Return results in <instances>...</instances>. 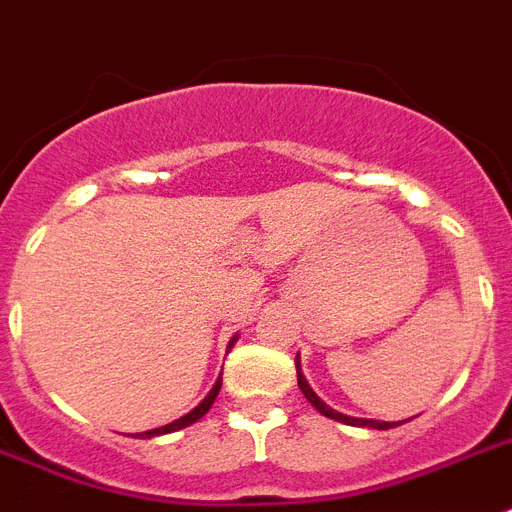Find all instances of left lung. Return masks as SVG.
Returning <instances> with one entry per match:
<instances>
[{"mask_svg":"<svg viewBox=\"0 0 512 512\" xmlns=\"http://www.w3.org/2000/svg\"><path fill=\"white\" fill-rule=\"evenodd\" d=\"M296 382H299V390L304 393V398H307L312 406H315L317 411H320L322 416H328V419H336V422L341 424H349V427H375V429H390V427H398V422H375V419H356V416H346L341 414V411L330 409L328 403L320 401V395L315 393V390L309 388L307 377L302 375V367H299V356H296Z\"/></svg>","mask_w":512,"mask_h":512,"instance_id":"obj_1","label":"left lung"}]
</instances>
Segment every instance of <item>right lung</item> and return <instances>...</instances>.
I'll return each instance as SVG.
<instances>
[{
	"label": "right lung",
	"mask_w": 512,
	"mask_h": 512,
	"mask_svg": "<svg viewBox=\"0 0 512 512\" xmlns=\"http://www.w3.org/2000/svg\"><path fill=\"white\" fill-rule=\"evenodd\" d=\"M236 338H231V343H234ZM229 343V346H231ZM218 390H221V377L216 380V385H213V390H210L208 395L203 398V403L200 406H195V409L190 411V414H184L182 419H176V422L166 424V427H158V429H150V432H137L135 437H158V435H169V432H176V429H184V427H190V424H195L197 419H203L205 414H208V409L213 406V401H216V395Z\"/></svg>",
	"instance_id": "obj_1"
}]
</instances>
